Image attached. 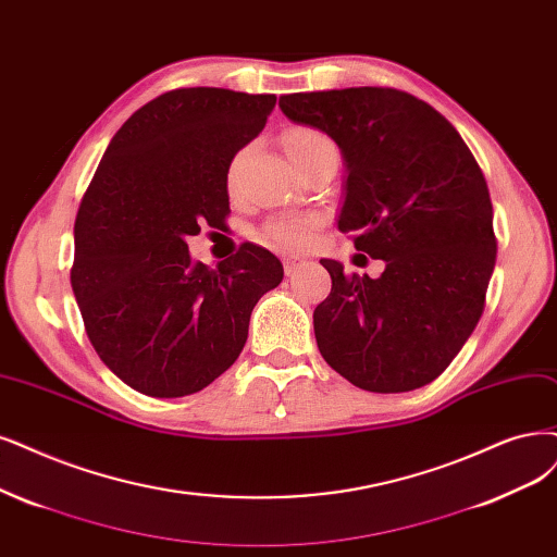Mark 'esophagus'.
I'll return each mask as SVG.
<instances>
[{
    "label": "esophagus",
    "instance_id": "obj_1",
    "mask_svg": "<svg viewBox=\"0 0 557 557\" xmlns=\"http://www.w3.org/2000/svg\"><path fill=\"white\" fill-rule=\"evenodd\" d=\"M305 265V261L300 259V257H289V259H284V273H286V277H294L300 268Z\"/></svg>",
    "mask_w": 557,
    "mask_h": 557
}]
</instances>
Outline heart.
I'll use <instances>...</instances> for the list:
<instances>
[{
	"instance_id": "b5f03b06",
	"label": "heart",
	"mask_w": 557,
	"mask_h": 557,
	"mask_svg": "<svg viewBox=\"0 0 557 557\" xmlns=\"http://www.w3.org/2000/svg\"><path fill=\"white\" fill-rule=\"evenodd\" d=\"M331 139L314 128H292L284 135V151L289 160L300 158L321 147H331ZM319 220L314 215H277L268 220L263 226V240L280 250H300L307 243H310Z\"/></svg>"
}]
</instances>
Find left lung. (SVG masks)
I'll return each mask as SVG.
<instances>
[{
	"instance_id": "obj_1",
	"label": "left lung",
	"mask_w": 557,
	"mask_h": 557,
	"mask_svg": "<svg viewBox=\"0 0 557 557\" xmlns=\"http://www.w3.org/2000/svg\"><path fill=\"white\" fill-rule=\"evenodd\" d=\"M280 110L344 158L337 226L383 259L381 277L321 259L333 289L314 310L323 360L369 393H408L445 372L484 310L496 265L478 160L424 100L381 87L280 96Z\"/></svg>"
}]
</instances>
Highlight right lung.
I'll return each mask as SVG.
<instances>
[{"instance_id":"add662e5","label":"right lung","mask_w":557,"mask_h":557,"mask_svg":"<svg viewBox=\"0 0 557 557\" xmlns=\"http://www.w3.org/2000/svg\"><path fill=\"white\" fill-rule=\"evenodd\" d=\"M275 94L176 89L112 137L75 220L73 294L100 360L141 395L174 399L211 385L240 356L250 314L282 282L259 245L215 268L188 238L230 215L226 174L265 126Z\"/></svg>"}]
</instances>
